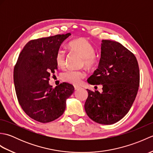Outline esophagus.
I'll return each mask as SVG.
<instances>
[{"label":"esophagus","mask_w":153,"mask_h":153,"mask_svg":"<svg viewBox=\"0 0 153 153\" xmlns=\"http://www.w3.org/2000/svg\"><path fill=\"white\" fill-rule=\"evenodd\" d=\"M74 88H75V89H76V90H78V89H79L82 88V87H79V86H76V85H75V86H74Z\"/></svg>","instance_id":"esophagus-1"}]
</instances>
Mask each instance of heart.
I'll list each match as a JSON object with an SVG mask.
<instances>
[{
    "mask_svg": "<svg viewBox=\"0 0 153 153\" xmlns=\"http://www.w3.org/2000/svg\"><path fill=\"white\" fill-rule=\"evenodd\" d=\"M70 47L73 51L79 53L84 58L83 64L87 68H91L96 64L97 60L95 56V51L93 45L85 38H78L71 41L69 43ZM56 64L59 67H64L66 64V53L60 48L56 52L55 56ZM86 74L83 71L67 70L62 74V79L65 82L74 85H78L85 77Z\"/></svg>",
    "mask_w": 153,
    "mask_h": 153,
    "instance_id": "obj_1",
    "label": "heart"
}]
</instances>
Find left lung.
Segmentation results:
<instances>
[{
    "instance_id": "1",
    "label": "left lung",
    "mask_w": 153,
    "mask_h": 153,
    "mask_svg": "<svg viewBox=\"0 0 153 153\" xmlns=\"http://www.w3.org/2000/svg\"><path fill=\"white\" fill-rule=\"evenodd\" d=\"M87 82L102 85V93L87 89V116L101 124L118 122L130 110L138 91L139 69L135 55L118 42L102 40L98 68Z\"/></svg>"
}]
</instances>
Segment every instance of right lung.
Here are the masks:
<instances>
[{
	"instance_id": "right-lung-1",
	"label": "right lung",
	"mask_w": 153,
	"mask_h": 153,
	"mask_svg": "<svg viewBox=\"0 0 153 153\" xmlns=\"http://www.w3.org/2000/svg\"><path fill=\"white\" fill-rule=\"evenodd\" d=\"M62 35L31 40L19 55L14 70V83L18 102L26 114L47 123L63 114L66 100L74 91L72 85L62 83L54 89L48 80L58 69L57 51L70 36Z\"/></svg>"
}]
</instances>
